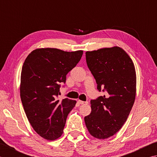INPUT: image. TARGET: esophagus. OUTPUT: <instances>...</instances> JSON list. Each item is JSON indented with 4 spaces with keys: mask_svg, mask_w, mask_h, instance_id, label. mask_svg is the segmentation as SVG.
<instances>
[{
    "mask_svg": "<svg viewBox=\"0 0 157 157\" xmlns=\"http://www.w3.org/2000/svg\"><path fill=\"white\" fill-rule=\"evenodd\" d=\"M78 103L80 104H87L88 101H81V100H78Z\"/></svg>",
    "mask_w": 157,
    "mask_h": 157,
    "instance_id": "esophagus-1",
    "label": "esophagus"
}]
</instances>
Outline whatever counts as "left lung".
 <instances>
[{"label":"left lung","instance_id":"obj_1","mask_svg":"<svg viewBox=\"0 0 157 157\" xmlns=\"http://www.w3.org/2000/svg\"><path fill=\"white\" fill-rule=\"evenodd\" d=\"M85 56L98 90L106 92L91 100V113L85 117V124L91 136L106 139L119 132L133 107L136 93L135 66L119 47L87 52Z\"/></svg>","mask_w":157,"mask_h":157}]
</instances>
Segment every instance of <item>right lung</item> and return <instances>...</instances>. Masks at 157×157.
I'll list each match as a JSON object with an SVG mask.
<instances>
[{"instance_id": "right-lung-1", "label": "right lung", "mask_w": 157, "mask_h": 157, "mask_svg": "<svg viewBox=\"0 0 157 157\" xmlns=\"http://www.w3.org/2000/svg\"><path fill=\"white\" fill-rule=\"evenodd\" d=\"M83 52L54 48L33 51L22 66L20 97L28 121L38 135L55 140L63 133L67 117L76 101L58 100L66 75L81 59Z\"/></svg>"}]
</instances>
